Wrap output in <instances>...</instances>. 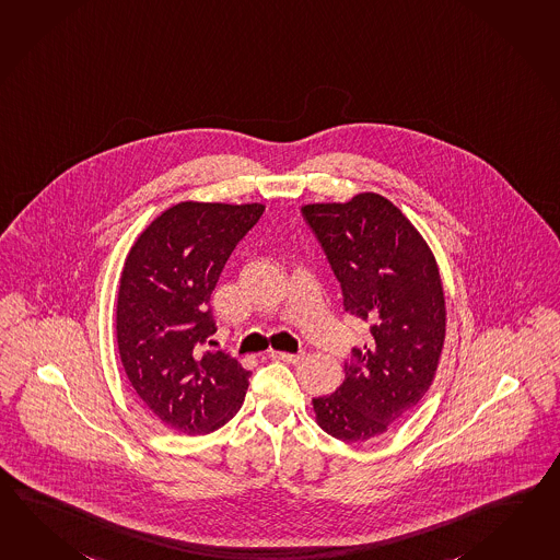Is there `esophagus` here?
<instances>
[{"instance_id":"obj_1","label":"esophagus","mask_w":560,"mask_h":560,"mask_svg":"<svg viewBox=\"0 0 560 560\" xmlns=\"http://www.w3.org/2000/svg\"><path fill=\"white\" fill-rule=\"evenodd\" d=\"M269 355L275 358V360L287 361V363H298V361L305 358V353H303V351H301V353H285V351H273V349L269 351Z\"/></svg>"}]
</instances>
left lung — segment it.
I'll return each mask as SVG.
<instances>
[{
	"mask_svg": "<svg viewBox=\"0 0 560 560\" xmlns=\"http://www.w3.org/2000/svg\"><path fill=\"white\" fill-rule=\"evenodd\" d=\"M301 212L341 283L346 311L372 334L353 349L336 394L311 401L315 422L341 442H365L406 418L434 382L446 337L438 262L410 219L377 192Z\"/></svg>",
	"mask_w": 560,
	"mask_h": 560,
	"instance_id": "left-lung-1",
	"label": "left lung"
}]
</instances>
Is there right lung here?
<instances>
[{
	"instance_id": "right-lung-1",
	"label": "right lung",
	"mask_w": 560,
	"mask_h": 560,
	"mask_svg": "<svg viewBox=\"0 0 560 560\" xmlns=\"http://www.w3.org/2000/svg\"><path fill=\"white\" fill-rule=\"evenodd\" d=\"M265 205L185 200L162 211L126 255L116 339L140 401L178 434H211L241 410L249 372L224 351L211 295Z\"/></svg>"
}]
</instances>
